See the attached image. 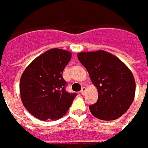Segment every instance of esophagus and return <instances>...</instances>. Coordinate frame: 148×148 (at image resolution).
Returning <instances> with one entry per match:
<instances>
[{
    "label": "esophagus",
    "instance_id": "34e87169",
    "mask_svg": "<svg viewBox=\"0 0 148 148\" xmlns=\"http://www.w3.org/2000/svg\"><path fill=\"white\" fill-rule=\"evenodd\" d=\"M86 88L85 86H83L82 88V90H81V94H82V95H85V93H86Z\"/></svg>",
    "mask_w": 148,
    "mask_h": 148
}]
</instances>
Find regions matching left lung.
Returning a JSON list of instances; mask_svg holds the SVG:
<instances>
[{"instance_id": "1", "label": "left lung", "mask_w": 148, "mask_h": 148, "mask_svg": "<svg viewBox=\"0 0 148 148\" xmlns=\"http://www.w3.org/2000/svg\"><path fill=\"white\" fill-rule=\"evenodd\" d=\"M77 58L98 90L96 103L89 107L90 113L108 121L122 116L132 105L136 89L134 75L128 66L104 50L79 53Z\"/></svg>"}]
</instances>
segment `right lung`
<instances>
[{"label": "right lung", "instance_id": "right-lung-1", "mask_svg": "<svg viewBox=\"0 0 148 148\" xmlns=\"http://www.w3.org/2000/svg\"><path fill=\"white\" fill-rule=\"evenodd\" d=\"M71 53L52 49L38 56L26 67L20 78V92L25 109L40 120L62 118L69 110L76 93L66 90L62 77Z\"/></svg>", "mask_w": 148, "mask_h": 148}]
</instances>
